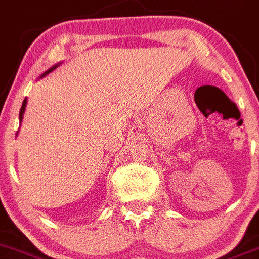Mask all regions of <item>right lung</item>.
I'll use <instances>...</instances> for the list:
<instances>
[{"instance_id": "1", "label": "right lung", "mask_w": 259, "mask_h": 259, "mask_svg": "<svg viewBox=\"0 0 259 259\" xmlns=\"http://www.w3.org/2000/svg\"><path fill=\"white\" fill-rule=\"evenodd\" d=\"M58 66H59V64H57V66H54V67H51V68L49 69V71H46L45 73H42V74H41V76H39V78H42L44 76H46V74H48V73H50V72L53 71V69H55V68H57ZM25 106H27V99H24V102H23V104H22V108H20V112H19V121H20V122H22V120H23V115H24Z\"/></svg>"}]
</instances>
